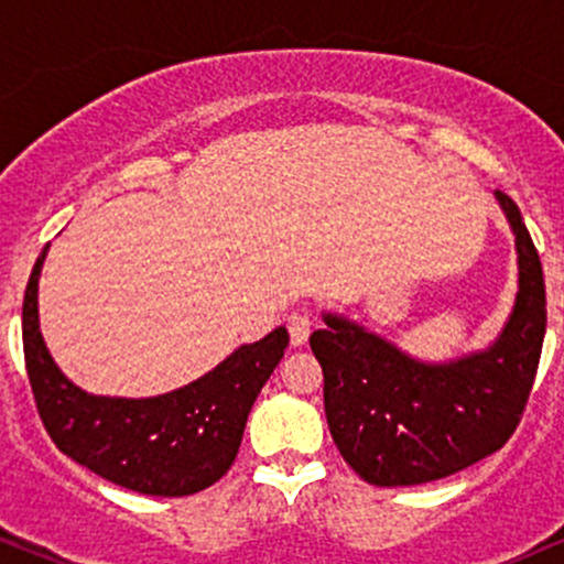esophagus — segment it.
<instances>
[{
	"mask_svg": "<svg viewBox=\"0 0 564 564\" xmlns=\"http://www.w3.org/2000/svg\"><path fill=\"white\" fill-rule=\"evenodd\" d=\"M310 332H313V315L307 310H296V313L289 315V336H291V345L302 347L307 341Z\"/></svg>",
	"mask_w": 564,
	"mask_h": 564,
	"instance_id": "esophagus-1",
	"label": "esophagus"
}]
</instances>
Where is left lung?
Returning <instances> with one entry per match:
<instances>
[{
    "label": "left lung",
    "instance_id": "1",
    "mask_svg": "<svg viewBox=\"0 0 564 564\" xmlns=\"http://www.w3.org/2000/svg\"><path fill=\"white\" fill-rule=\"evenodd\" d=\"M514 232L517 296L501 334L453 360H419L336 313L313 332L323 405L345 462L379 488L456 475L511 437L533 390L546 334V286L520 209L496 191Z\"/></svg>",
    "mask_w": 564,
    "mask_h": 564
}]
</instances>
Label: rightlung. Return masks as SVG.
<instances>
[{"mask_svg": "<svg viewBox=\"0 0 564 564\" xmlns=\"http://www.w3.org/2000/svg\"><path fill=\"white\" fill-rule=\"evenodd\" d=\"M23 296V352L44 430L76 464L145 496H191L215 485L236 462L257 394L289 347L286 326L241 345L209 373L156 398H108L76 387L57 368L39 332V275Z\"/></svg>", "mask_w": 564, "mask_h": 564, "instance_id": "add662e5", "label": "right lung"}]
</instances>
